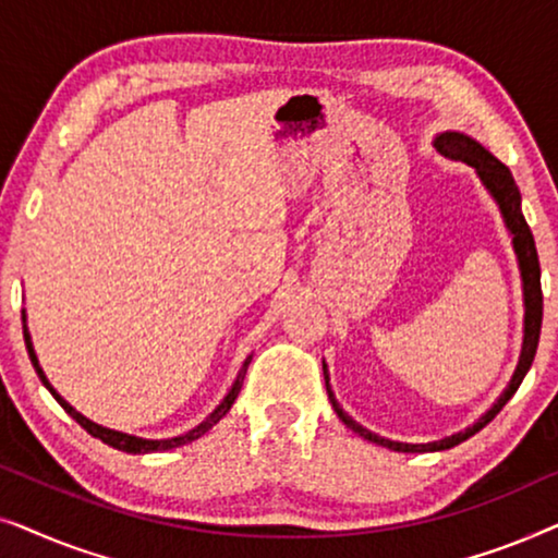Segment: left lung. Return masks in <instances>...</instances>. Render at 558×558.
Returning a JSON list of instances; mask_svg holds the SVG:
<instances>
[{"label": "left lung", "mask_w": 558, "mask_h": 558, "mask_svg": "<svg viewBox=\"0 0 558 558\" xmlns=\"http://www.w3.org/2000/svg\"><path fill=\"white\" fill-rule=\"evenodd\" d=\"M434 147H437L445 157L462 159V162L475 167L480 180L485 182V187L490 190L493 197L500 205V213H502V218H506V226L510 228V233H513V248L518 254V262H521V277H523V289H525V338H523L521 363H518L515 376H513V380H510V386L506 388V393L498 399V403H495V407L487 411V414L480 418L477 424H472L470 429L452 434V437H447V439L429 441V445H407V441H391V439L378 437V434H373L368 429H363V426L353 422V418H350L345 411L340 409V403L335 401V396L330 391V380H327V368L323 365L327 396H330L332 409L338 411V416L342 418V422H345L355 434H361V437H365L368 441H376V445H380V447L393 449V452H439V449L457 447L460 441L470 439L472 434H477L480 429H483L485 424H490L493 418L500 414V409L506 407L510 399H513L518 386H521L525 373H529L533 357H536V348H538V338H541V319H544V292H541L538 251H536V241H533L531 228L523 218L521 193H518L513 174H510L508 167L502 165L500 159H495L490 151L483 147V144H477L475 140H470V136H464V134H457V132L439 134L437 142H434Z\"/></svg>", "instance_id": "8db88e82"}]
</instances>
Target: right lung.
Here are the masks:
<instances>
[{"label": "right lung", "mask_w": 558, "mask_h": 558, "mask_svg": "<svg viewBox=\"0 0 558 558\" xmlns=\"http://www.w3.org/2000/svg\"><path fill=\"white\" fill-rule=\"evenodd\" d=\"M22 323H25V315H22ZM25 345H27V353H29V361H33V365H35V371H37V376H40V380L45 386H48V391L56 396V401L60 403V407L65 409V414H71L75 422H78L83 429H86L90 437H96V439H101L104 445H109V447H113V449H121V452H129V454H147V452H165V449H174V447H182V445H187V441H195L197 437H203L205 432L210 429L213 424H218L220 418H223L226 414H228V409L233 407V401H235V396H239V391H241V386H243V378H246V368H248V363H251V357H246V363H243V368H241V373H239V378H235V384H233V388L231 391H228V396L223 399V403H220V407L213 411V414L205 418V422L201 424V426H195V429H190L187 434H182V437H172V439H142V437H132V434H124V432H113V429H106V426H101V424H96V422H90V418H86L83 414H78V411H75L71 403L68 401H63L58 396V391L56 388H52L50 384H48V378H45V373H43V368L40 365H37V355H35V350H33V342H29V335H27V327H25Z\"/></svg>", "instance_id": "obj_1"}]
</instances>
